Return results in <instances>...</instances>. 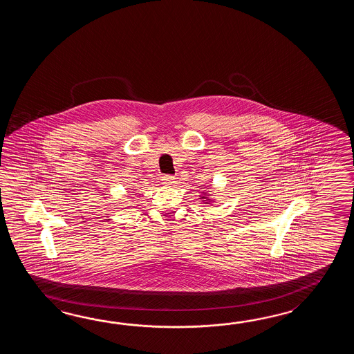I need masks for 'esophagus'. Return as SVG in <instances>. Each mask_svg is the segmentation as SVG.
<instances>
[{"label":"esophagus","instance_id":"34e87169","mask_svg":"<svg viewBox=\"0 0 354 354\" xmlns=\"http://www.w3.org/2000/svg\"><path fill=\"white\" fill-rule=\"evenodd\" d=\"M176 178H174V176H171V174H165V176H162V183L163 185H166V186H171V185H174V182H176Z\"/></svg>","mask_w":354,"mask_h":354}]
</instances>
